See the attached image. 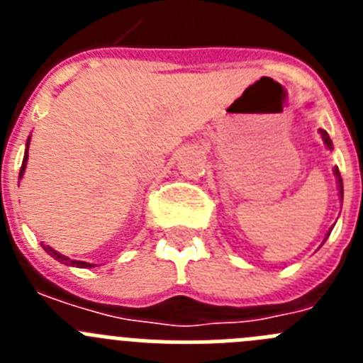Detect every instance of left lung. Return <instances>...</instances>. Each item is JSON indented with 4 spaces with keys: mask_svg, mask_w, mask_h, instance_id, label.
Returning <instances> with one entry per match:
<instances>
[{
    "mask_svg": "<svg viewBox=\"0 0 363 363\" xmlns=\"http://www.w3.org/2000/svg\"><path fill=\"white\" fill-rule=\"evenodd\" d=\"M318 133H320V136H322L323 145H325V149H327V150H331V152H333V149H335V147H333L331 138H329V134H327V130L318 129ZM333 172H335V178H336V187H338V196H340V201H342V200H344V182H342V176H340L338 167H335V169H333ZM331 230H333V227H331V229H329V233L325 234V238H323V242H325V240L329 238V234H331ZM323 242H322V243H323Z\"/></svg>",
    "mask_w": 363,
    "mask_h": 363,
    "instance_id": "obj_1",
    "label": "left lung"
}]
</instances>
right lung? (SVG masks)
<instances>
[{
	"instance_id": "right-lung-1",
	"label": "right lung",
	"mask_w": 363,
	"mask_h": 363,
	"mask_svg": "<svg viewBox=\"0 0 363 363\" xmlns=\"http://www.w3.org/2000/svg\"><path fill=\"white\" fill-rule=\"evenodd\" d=\"M28 145H30V136L27 138V143H25L23 163H21V169H19V179L23 178L25 169H27V162H28ZM41 247H43L45 252H47V255H50L54 259H57V262H62V264H65V265H74V267H79V269H92V267H96V264H89V262H82V259H70L69 256H65V255H62V252L54 251L52 247H49V245H41Z\"/></svg>"
}]
</instances>
